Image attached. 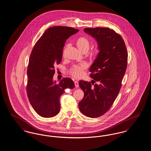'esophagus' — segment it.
<instances>
[{
  "label": "esophagus",
  "mask_w": 151,
  "mask_h": 151,
  "mask_svg": "<svg viewBox=\"0 0 151 151\" xmlns=\"http://www.w3.org/2000/svg\"><path fill=\"white\" fill-rule=\"evenodd\" d=\"M74 83H75V87H76V88H78V87L79 85H78V81H74Z\"/></svg>",
  "instance_id": "34e87169"
}]
</instances>
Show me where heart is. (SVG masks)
Segmentation results:
<instances>
[{
    "label": "heart",
    "mask_w": 151,
    "mask_h": 151,
    "mask_svg": "<svg viewBox=\"0 0 151 151\" xmlns=\"http://www.w3.org/2000/svg\"><path fill=\"white\" fill-rule=\"evenodd\" d=\"M76 45L79 50L84 52H87L90 48V42L85 37H80L76 40ZM99 53V50L95 49L92 52V55L97 56ZM87 68V65L85 63H81L80 65H75L70 69V73L75 78H79L82 76L84 73V70Z\"/></svg>",
    "instance_id": "heart-1"
}]
</instances>
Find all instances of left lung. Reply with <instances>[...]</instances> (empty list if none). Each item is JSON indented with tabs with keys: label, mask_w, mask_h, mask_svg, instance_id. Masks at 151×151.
Instances as JSON below:
<instances>
[{
	"label": "left lung",
	"mask_w": 151,
	"mask_h": 151,
	"mask_svg": "<svg viewBox=\"0 0 151 151\" xmlns=\"http://www.w3.org/2000/svg\"><path fill=\"white\" fill-rule=\"evenodd\" d=\"M84 31L96 39L99 52L89 69L92 84L79 81L84 96L78 107L86 116L96 118L109 111L120 91L127 70V52L121 36L109 28H86Z\"/></svg>",
	"instance_id": "8db88e82"
}]
</instances>
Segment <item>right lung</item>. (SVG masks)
<instances>
[{
  "mask_svg": "<svg viewBox=\"0 0 151 151\" xmlns=\"http://www.w3.org/2000/svg\"><path fill=\"white\" fill-rule=\"evenodd\" d=\"M78 30L67 26L48 28L32 50L27 75V93L32 108L43 117H52L60 111V98L66 89H73L70 78L62 79L58 84L53 80L54 66L60 63L65 43Z\"/></svg>",
  "mask_w": 151,
  "mask_h": 151,
  "instance_id": "right-lung-1",
  "label": "right lung"
}]
</instances>
